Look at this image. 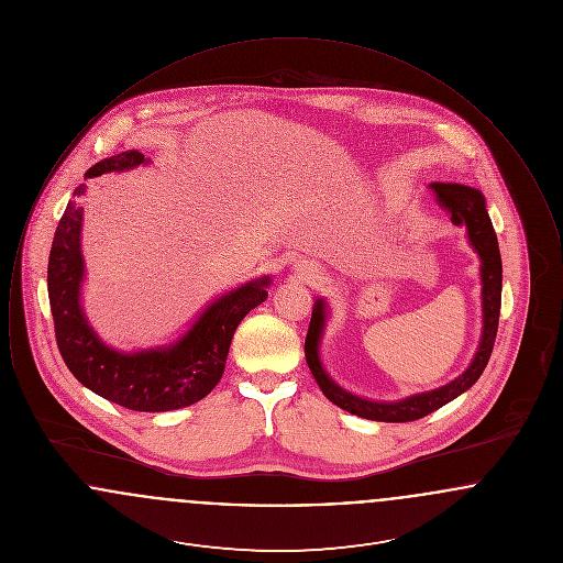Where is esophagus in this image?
<instances>
[{
    "label": "esophagus",
    "instance_id": "esophagus-1",
    "mask_svg": "<svg viewBox=\"0 0 563 563\" xmlns=\"http://www.w3.org/2000/svg\"><path fill=\"white\" fill-rule=\"evenodd\" d=\"M299 272H301V274H306L308 278H314V276H319V274H317V268H314L312 264H303V266H299Z\"/></svg>",
    "mask_w": 563,
    "mask_h": 563
}]
</instances>
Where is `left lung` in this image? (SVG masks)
<instances>
[{
	"label": "left lung",
	"mask_w": 563,
	"mask_h": 563,
	"mask_svg": "<svg viewBox=\"0 0 563 563\" xmlns=\"http://www.w3.org/2000/svg\"><path fill=\"white\" fill-rule=\"evenodd\" d=\"M430 189L437 194V200L443 209L452 214V223L466 225L468 242L479 253L482 260V303H483V331L479 349L475 352V358L471 361L468 369L457 375L450 384L434 388L429 393L411 395L401 401L384 402L369 401L352 395L338 386L327 372L322 369L319 346H321L322 329L327 319V306L322 299L314 301L312 319L306 335V363L314 375L317 384L321 386L322 395L344 411H350L358 418H367L375 422H413L432 413L434 409L443 407L445 402L454 401L464 390H468L483 374L489 354L494 350L496 333H498V319H500V299H503V260L498 239L492 225V219L485 209V198L479 189L460 186V184H430Z\"/></svg>",
	"instance_id": "8db88e82"
}]
</instances>
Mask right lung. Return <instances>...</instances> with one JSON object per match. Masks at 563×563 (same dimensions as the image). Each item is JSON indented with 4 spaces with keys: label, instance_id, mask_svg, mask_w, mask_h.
Instances as JSON below:
<instances>
[{
    "label": "right lung",
    "instance_id": "obj_1",
    "mask_svg": "<svg viewBox=\"0 0 563 563\" xmlns=\"http://www.w3.org/2000/svg\"><path fill=\"white\" fill-rule=\"evenodd\" d=\"M136 150L97 162L84 179L145 164ZM81 184L74 189L54 232L48 257V297L58 352L86 388L133 411H170L205 399L225 369L228 350L242 319L268 297V276L255 278L213 303L170 346L120 352L109 349L88 324L81 310Z\"/></svg>",
    "mask_w": 563,
    "mask_h": 563
}]
</instances>
